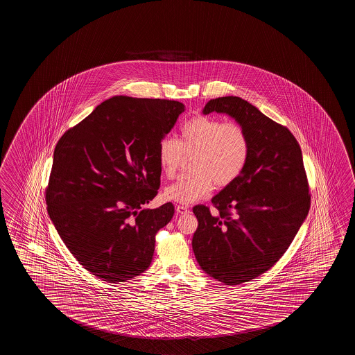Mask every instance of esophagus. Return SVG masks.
Wrapping results in <instances>:
<instances>
[{"label": "esophagus", "mask_w": 355, "mask_h": 355, "mask_svg": "<svg viewBox=\"0 0 355 355\" xmlns=\"http://www.w3.org/2000/svg\"><path fill=\"white\" fill-rule=\"evenodd\" d=\"M175 211H177L178 214H187V213H189V208L186 207V205H177V207H175Z\"/></svg>", "instance_id": "34e87169"}]
</instances>
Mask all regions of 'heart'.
Masks as SVG:
<instances>
[{
  "mask_svg": "<svg viewBox=\"0 0 355 355\" xmlns=\"http://www.w3.org/2000/svg\"><path fill=\"white\" fill-rule=\"evenodd\" d=\"M180 141L164 137L158 145L157 157L163 175L175 178L184 156H194L192 175H183L164 189V197L189 204L209 194L213 184L230 186L244 172L250 157L248 131L239 122L196 116L184 122Z\"/></svg>",
  "mask_w": 355,
  "mask_h": 355,
  "instance_id": "1",
  "label": "heart"
}]
</instances>
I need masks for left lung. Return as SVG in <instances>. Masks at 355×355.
Here are the masks:
<instances>
[{"mask_svg": "<svg viewBox=\"0 0 355 355\" xmlns=\"http://www.w3.org/2000/svg\"><path fill=\"white\" fill-rule=\"evenodd\" d=\"M223 112L244 126L251 151L244 172L216 194L210 213L196 205L192 246L204 272L225 285L256 279L279 261L311 207L302 151L290 130L238 96L210 100L204 115Z\"/></svg>", "mask_w": 355, "mask_h": 355, "instance_id": "left-lung-1", "label": "left lung"}]
</instances>
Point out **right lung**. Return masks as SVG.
<instances>
[{"mask_svg": "<svg viewBox=\"0 0 355 355\" xmlns=\"http://www.w3.org/2000/svg\"><path fill=\"white\" fill-rule=\"evenodd\" d=\"M184 110L175 100L114 96L55 146L48 214L79 263L103 281L125 282L151 263L175 207L142 205L157 196L158 145Z\"/></svg>", "mask_w": 355, "mask_h": 355, "instance_id": "add662e5", "label": "right lung"}]
</instances>
